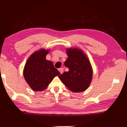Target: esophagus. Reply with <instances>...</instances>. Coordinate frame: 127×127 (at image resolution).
Masks as SVG:
<instances>
[{
	"mask_svg": "<svg viewBox=\"0 0 127 127\" xmlns=\"http://www.w3.org/2000/svg\"><path fill=\"white\" fill-rule=\"evenodd\" d=\"M58 70L60 71V72L61 73V74L63 73V72H64V69L63 68H60V69H58Z\"/></svg>",
	"mask_w": 127,
	"mask_h": 127,
	"instance_id": "34e87169",
	"label": "esophagus"
}]
</instances>
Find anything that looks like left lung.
I'll list each match as a JSON object with an SVG mask.
<instances>
[{
    "instance_id": "1",
    "label": "left lung",
    "mask_w": 127,
    "mask_h": 127,
    "mask_svg": "<svg viewBox=\"0 0 127 127\" xmlns=\"http://www.w3.org/2000/svg\"><path fill=\"white\" fill-rule=\"evenodd\" d=\"M65 66L68 72L58 77L62 82L74 93L84 91L89 87L93 78V69L87 55L79 48H67Z\"/></svg>"
}]
</instances>
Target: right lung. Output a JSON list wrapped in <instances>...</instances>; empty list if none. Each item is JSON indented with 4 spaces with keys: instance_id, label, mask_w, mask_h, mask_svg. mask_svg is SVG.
<instances>
[{
    "instance_id": "1",
    "label": "right lung",
    "mask_w": 127,
    "mask_h": 127,
    "mask_svg": "<svg viewBox=\"0 0 127 127\" xmlns=\"http://www.w3.org/2000/svg\"><path fill=\"white\" fill-rule=\"evenodd\" d=\"M49 50L41 49L35 51L28 59L24 69L25 81L34 91H41L47 87L55 76L60 72L53 63L46 60Z\"/></svg>"
}]
</instances>
